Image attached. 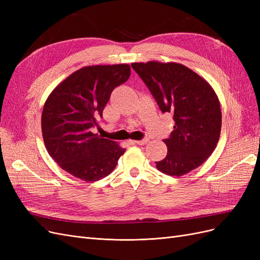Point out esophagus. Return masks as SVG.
<instances>
[{
    "label": "esophagus",
    "mask_w": 260,
    "mask_h": 260,
    "mask_svg": "<svg viewBox=\"0 0 260 260\" xmlns=\"http://www.w3.org/2000/svg\"><path fill=\"white\" fill-rule=\"evenodd\" d=\"M147 142H148V138H144L143 140H139V141H131V143L138 144V145H144Z\"/></svg>",
    "instance_id": "1"
}]
</instances>
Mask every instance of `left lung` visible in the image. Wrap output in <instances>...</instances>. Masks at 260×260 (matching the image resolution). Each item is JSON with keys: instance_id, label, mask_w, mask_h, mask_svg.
I'll return each mask as SVG.
<instances>
[{"instance_id": "1", "label": "left lung", "mask_w": 260, "mask_h": 260, "mask_svg": "<svg viewBox=\"0 0 260 260\" xmlns=\"http://www.w3.org/2000/svg\"><path fill=\"white\" fill-rule=\"evenodd\" d=\"M162 113L174 116V131L164 142L168 152L155 161L159 171L181 177L198 168L215 151L221 131V109L214 89L178 62H133Z\"/></svg>"}]
</instances>
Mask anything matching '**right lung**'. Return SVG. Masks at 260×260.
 <instances>
[{
  "instance_id": "1",
  "label": "right lung",
  "mask_w": 260,
  "mask_h": 260,
  "mask_svg": "<svg viewBox=\"0 0 260 260\" xmlns=\"http://www.w3.org/2000/svg\"><path fill=\"white\" fill-rule=\"evenodd\" d=\"M130 66L98 65L77 70L46 100L42 136L46 149L61 169L86 182L105 178L125 149L91 129L103 115L111 94L130 77Z\"/></svg>"
}]
</instances>
